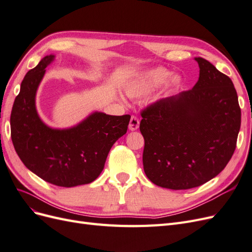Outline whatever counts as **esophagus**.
Instances as JSON below:
<instances>
[{
	"instance_id": "1",
	"label": "esophagus",
	"mask_w": 252,
	"mask_h": 252,
	"mask_svg": "<svg viewBox=\"0 0 252 252\" xmlns=\"http://www.w3.org/2000/svg\"><path fill=\"white\" fill-rule=\"evenodd\" d=\"M139 125H140V121H139V119L136 118V117H134V116H132L131 117V119H130V122H129V130H131V131H134V130H136V129L139 128Z\"/></svg>"
}]
</instances>
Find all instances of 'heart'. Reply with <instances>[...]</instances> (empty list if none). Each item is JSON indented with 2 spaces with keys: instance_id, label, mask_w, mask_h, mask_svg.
Here are the masks:
<instances>
[{
  "instance_id": "obj_1",
  "label": "heart",
  "mask_w": 252,
  "mask_h": 252,
  "mask_svg": "<svg viewBox=\"0 0 252 252\" xmlns=\"http://www.w3.org/2000/svg\"><path fill=\"white\" fill-rule=\"evenodd\" d=\"M171 71L163 67L149 69L139 73L135 78L129 81L124 87V91L128 97L141 98L149 95L168 80L165 87V93H172L181 86L182 78L180 75H173L169 79Z\"/></svg>"
}]
</instances>
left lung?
Segmentation results:
<instances>
[{"label":"left lung","mask_w":252,"mask_h":252,"mask_svg":"<svg viewBox=\"0 0 252 252\" xmlns=\"http://www.w3.org/2000/svg\"><path fill=\"white\" fill-rule=\"evenodd\" d=\"M194 60L200 77L192 89L142 111L144 171L163 188L205 184L225 168L236 146L241 108L233 83L207 60Z\"/></svg>","instance_id":"obj_1"}]
</instances>
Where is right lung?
Here are the masks:
<instances>
[{"mask_svg":"<svg viewBox=\"0 0 252 252\" xmlns=\"http://www.w3.org/2000/svg\"><path fill=\"white\" fill-rule=\"evenodd\" d=\"M53 60V55L44 57L22 81L10 116L11 140L23 164L44 181L61 187L89 184L104 169L112 145L127 132L130 116L95 111L70 128L47 126L36 111L35 95Z\"/></svg>","mask_w":252,"mask_h":252,"instance_id":"1","label":"right lung"}]
</instances>
